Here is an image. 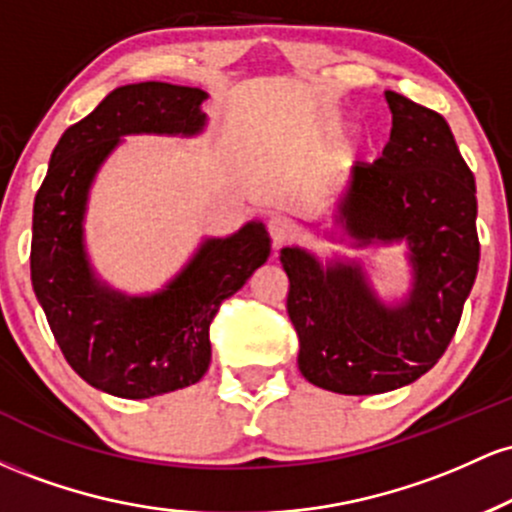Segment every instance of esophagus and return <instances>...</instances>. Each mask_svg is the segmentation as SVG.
Wrapping results in <instances>:
<instances>
[{
  "label": "esophagus",
  "mask_w": 512,
  "mask_h": 512,
  "mask_svg": "<svg viewBox=\"0 0 512 512\" xmlns=\"http://www.w3.org/2000/svg\"><path fill=\"white\" fill-rule=\"evenodd\" d=\"M267 231H269V236H272L274 245H284L286 240H291L293 236H296V223H293L289 216L276 214L269 219Z\"/></svg>",
  "instance_id": "esophagus-1"
}]
</instances>
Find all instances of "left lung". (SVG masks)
<instances>
[{
    "label": "left lung",
    "instance_id": "8db88e82",
    "mask_svg": "<svg viewBox=\"0 0 512 512\" xmlns=\"http://www.w3.org/2000/svg\"><path fill=\"white\" fill-rule=\"evenodd\" d=\"M390 142L354 166L325 238L407 245L411 286L385 301L356 257L281 248L286 310L303 378L339 395H378L428 373L448 349L479 269L477 185L443 115L385 91Z\"/></svg>",
    "mask_w": 512,
    "mask_h": 512
}]
</instances>
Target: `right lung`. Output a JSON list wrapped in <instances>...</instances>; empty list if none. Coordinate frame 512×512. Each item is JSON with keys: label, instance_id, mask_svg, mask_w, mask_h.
I'll return each instance as SVG.
<instances>
[{"label": "right lung", "instance_id": "right-lung-1", "mask_svg": "<svg viewBox=\"0 0 512 512\" xmlns=\"http://www.w3.org/2000/svg\"><path fill=\"white\" fill-rule=\"evenodd\" d=\"M202 88L142 81L110 91L62 134L33 204L31 281L64 358L108 395L146 399L195 385L211 361L209 325L269 257L267 228L248 221L204 238L163 289L127 293L88 260L86 211L98 170L129 134L199 137Z\"/></svg>", "mask_w": 512, "mask_h": 512}]
</instances>
